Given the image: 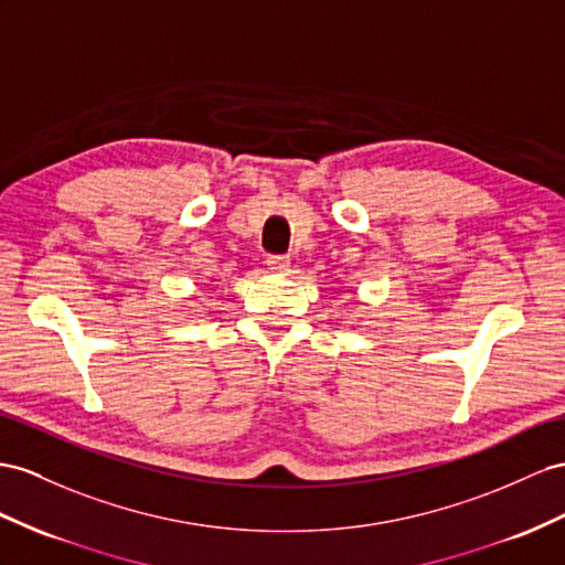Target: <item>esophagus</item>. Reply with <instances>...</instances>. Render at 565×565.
Listing matches in <instances>:
<instances>
[{
	"label": "esophagus",
	"instance_id": "esophagus-1",
	"mask_svg": "<svg viewBox=\"0 0 565 565\" xmlns=\"http://www.w3.org/2000/svg\"><path fill=\"white\" fill-rule=\"evenodd\" d=\"M267 267L271 271H286L288 267H291V257H288V255H269L267 257Z\"/></svg>",
	"mask_w": 565,
	"mask_h": 565
}]
</instances>
